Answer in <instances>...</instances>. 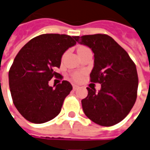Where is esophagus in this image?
<instances>
[{"label":"esophagus","instance_id":"34e87169","mask_svg":"<svg viewBox=\"0 0 150 150\" xmlns=\"http://www.w3.org/2000/svg\"><path fill=\"white\" fill-rule=\"evenodd\" d=\"M73 88H74V90H76V89H77V88H78V86H77V85H75V84H74V86H73Z\"/></svg>","mask_w":150,"mask_h":150}]
</instances>
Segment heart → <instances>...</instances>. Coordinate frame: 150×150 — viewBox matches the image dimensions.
Returning <instances> with one entry per match:
<instances>
[{
  "instance_id": "obj_1",
  "label": "heart",
  "mask_w": 150,
  "mask_h": 150,
  "mask_svg": "<svg viewBox=\"0 0 150 150\" xmlns=\"http://www.w3.org/2000/svg\"><path fill=\"white\" fill-rule=\"evenodd\" d=\"M87 47H80L78 49H77V52L78 51H81V50H82L84 49H86ZM73 79L75 81H79L81 79V74H79V73H77V74H75L73 76Z\"/></svg>"
}]
</instances>
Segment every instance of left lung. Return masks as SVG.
Segmentation results:
<instances>
[{"label": "left lung", "instance_id": "8db88e82", "mask_svg": "<svg viewBox=\"0 0 150 150\" xmlns=\"http://www.w3.org/2000/svg\"><path fill=\"white\" fill-rule=\"evenodd\" d=\"M75 39L94 53L90 81L101 84L98 92L87 88V97L81 100L85 115L103 127L119 123L129 114L137 99L138 77L134 62L108 35L76 36Z\"/></svg>", "mask_w": 150, "mask_h": 150}]
</instances>
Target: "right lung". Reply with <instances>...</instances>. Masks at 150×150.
I'll return each instance as SVG.
<instances>
[{
	"label": "right lung",
	"instance_id": "right-lung-1",
	"mask_svg": "<svg viewBox=\"0 0 150 150\" xmlns=\"http://www.w3.org/2000/svg\"><path fill=\"white\" fill-rule=\"evenodd\" d=\"M76 36L43 34L31 39L20 50L8 73L14 105L28 121L48 122L60 113L65 98L73 89L67 81L53 88L52 77L62 78L54 70L61 66L66 50L76 44Z\"/></svg>",
	"mask_w": 150,
	"mask_h": 150
}]
</instances>
